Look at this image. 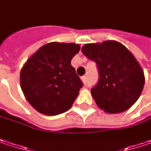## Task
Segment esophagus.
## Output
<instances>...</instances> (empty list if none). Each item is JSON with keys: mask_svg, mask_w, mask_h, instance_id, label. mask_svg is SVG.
<instances>
[{"mask_svg": "<svg viewBox=\"0 0 151 151\" xmlns=\"http://www.w3.org/2000/svg\"><path fill=\"white\" fill-rule=\"evenodd\" d=\"M81 79V81L83 82V84H84V85H86V84H87V76H82Z\"/></svg>", "mask_w": 151, "mask_h": 151, "instance_id": "esophagus-1", "label": "esophagus"}]
</instances>
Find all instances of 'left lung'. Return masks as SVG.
Returning <instances> with one entry per match:
<instances>
[{
    "instance_id": "8db88e82",
    "label": "left lung",
    "mask_w": 151,
    "mask_h": 151,
    "mask_svg": "<svg viewBox=\"0 0 151 151\" xmlns=\"http://www.w3.org/2000/svg\"><path fill=\"white\" fill-rule=\"evenodd\" d=\"M81 52L96 62L99 70V82L91 90L97 105L109 114L132 106L141 95L145 79L132 52L116 41L85 44Z\"/></svg>"
}]
</instances>
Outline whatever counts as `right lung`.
<instances>
[{"label": "right lung", "mask_w": 151, "mask_h": 151, "mask_svg": "<svg viewBox=\"0 0 151 151\" xmlns=\"http://www.w3.org/2000/svg\"><path fill=\"white\" fill-rule=\"evenodd\" d=\"M80 49L76 43L49 42L28 58L20 71V86L35 110L56 116L70 109L83 85L71 65Z\"/></svg>", "instance_id": "1"}]
</instances>
